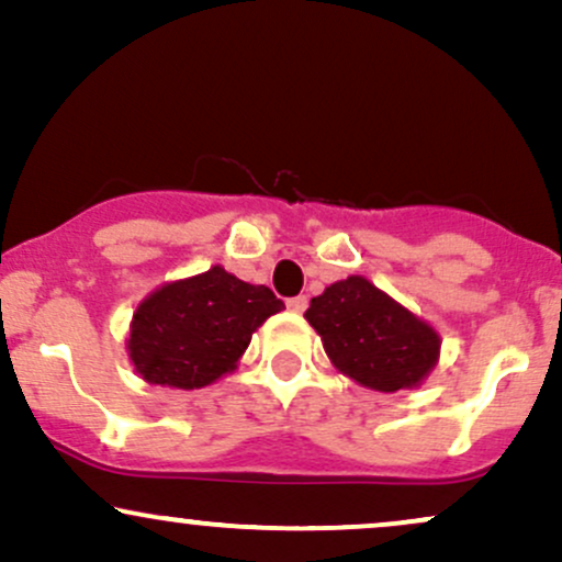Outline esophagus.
<instances>
[{
    "instance_id": "esophagus-1",
    "label": "esophagus",
    "mask_w": 562,
    "mask_h": 562,
    "mask_svg": "<svg viewBox=\"0 0 562 562\" xmlns=\"http://www.w3.org/2000/svg\"><path fill=\"white\" fill-rule=\"evenodd\" d=\"M306 306H308L306 295H295V299H288V308L293 314H303V312H306Z\"/></svg>"
}]
</instances>
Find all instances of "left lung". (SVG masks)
Listing matches in <instances>:
<instances>
[{"label":"left lung","mask_w":562,"mask_h":562,"mask_svg":"<svg viewBox=\"0 0 562 562\" xmlns=\"http://www.w3.org/2000/svg\"><path fill=\"white\" fill-rule=\"evenodd\" d=\"M333 367L372 391L417 389L438 364L441 335L362 274L333 282L306 314Z\"/></svg>","instance_id":"1"}]
</instances>
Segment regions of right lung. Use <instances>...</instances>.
<instances>
[{"instance_id":"obj_1","label":"right lung","mask_w":562,"mask_h":562,"mask_svg":"<svg viewBox=\"0 0 562 562\" xmlns=\"http://www.w3.org/2000/svg\"><path fill=\"white\" fill-rule=\"evenodd\" d=\"M282 308L267 285L237 280L216 263L139 301L128 325V359L150 385L205 389L237 370L254 333Z\"/></svg>"}]
</instances>
